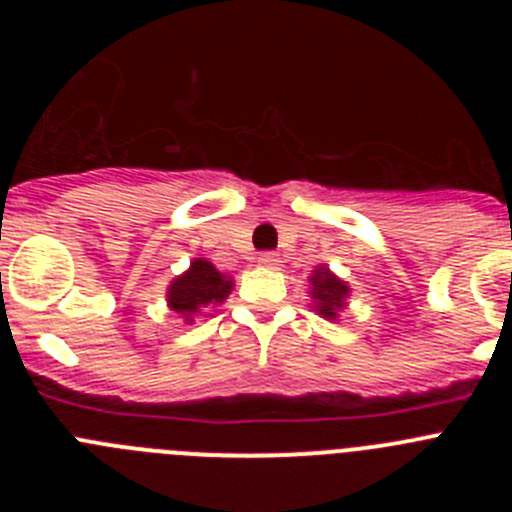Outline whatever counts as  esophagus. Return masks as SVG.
I'll return each instance as SVG.
<instances>
[{
	"instance_id": "obj_1",
	"label": "esophagus",
	"mask_w": 512,
	"mask_h": 512,
	"mask_svg": "<svg viewBox=\"0 0 512 512\" xmlns=\"http://www.w3.org/2000/svg\"><path fill=\"white\" fill-rule=\"evenodd\" d=\"M259 264L266 266V269H277V266H279V256H277V253L266 251V253H261V256H259Z\"/></svg>"
}]
</instances>
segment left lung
<instances>
[{
	"instance_id": "left-lung-1",
	"label": "left lung",
	"mask_w": 512,
	"mask_h": 512,
	"mask_svg": "<svg viewBox=\"0 0 512 512\" xmlns=\"http://www.w3.org/2000/svg\"><path fill=\"white\" fill-rule=\"evenodd\" d=\"M351 295V289L343 279H338L328 266H318L310 274V297L312 307L318 310V315L328 320H336L338 312L346 307V297Z\"/></svg>"
}]
</instances>
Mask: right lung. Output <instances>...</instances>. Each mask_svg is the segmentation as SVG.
Returning a JSON list of instances; mask_svg holds the SVG:
<instances>
[{
	"label": "right lung",
	"mask_w": 512,
	"mask_h": 512,
	"mask_svg": "<svg viewBox=\"0 0 512 512\" xmlns=\"http://www.w3.org/2000/svg\"><path fill=\"white\" fill-rule=\"evenodd\" d=\"M230 289H233V279L220 274L207 259H194L182 277H176L169 284L166 302L171 310L192 320V315L205 307H215L228 300Z\"/></svg>",
	"instance_id": "obj_1"
}]
</instances>
